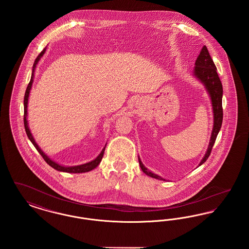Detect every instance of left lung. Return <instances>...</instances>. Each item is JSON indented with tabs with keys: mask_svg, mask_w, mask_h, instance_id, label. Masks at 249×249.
<instances>
[{
	"mask_svg": "<svg viewBox=\"0 0 249 249\" xmlns=\"http://www.w3.org/2000/svg\"><path fill=\"white\" fill-rule=\"evenodd\" d=\"M193 75L204 85L208 94L210 96V99L212 102V107H213V130L211 133V138H210V142H209L207 151L199 164V166H201L202 163H204L206 161V160L211 154L213 143L215 142L216 136L220 130L221 125H222V120H223V109H222L223 88H222L221 81L219 79V76L216 72V67H215L213 59L208 52V49L205 46L201 48L200 55L198 56V58L195 61ZM138 160H139V164H140L142 172L146 176H148L150 178H156V179H160V180H165V179L159 177L158 175H155L154 173L150 172L149 170H147L142 164L140 158Z\"/></svg>",
	"mask_w": 249,
	"mask_h": 249,
	"instance_id": "8db88e82",
	"label": "left lung"
}]
</instances>
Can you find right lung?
<instances>
[{
    "mask_svg": "<svg viewBox=\"0 0 249 249\" xmlns=\"http://www.w3.org/2000/svg\"><path fill=\"white\" fill-rule=\"evenodd\" d=\"M47 50V48L45 49H43V51L38 55V57L36 58L35 60V63H34V66H33V72H32V77H31V81L28 85L27 89H26V92H25V96H24V127H25V130H26V133L28 135V138L30 139V141L33 142V144L36 146L37 151L40 153V155L43 157V159L46 160V162L48 163V165L51 166L52 168H54L55 170L59 171V172H64V173H72V174H80V173H86V172H89L91 170H93L94 168H96L97 166L100 164L103 157H104V153H105V150H106V146L104 147V149L102 150V152L100 153V155L89 162L88 163H85V164H81V165L77 166H70V167H67V166H62L55 162L54 160H52L48 156L45 154L43 152V150L39 147V145L36 143L35 138L33 137V134L30 130V128L28 126V120H27V107H28V100H29V94H30V91H31V89H32V86H33V82H34V77H35V71H36V65L38 63V61L40 60V59L43 57V55L45 54Z\"/></svg>",
    "mask_w": 249,
    "mask_h": 249,
    "instance_id": "add662e5",
    "label": "right lung"
}]
</instances>
